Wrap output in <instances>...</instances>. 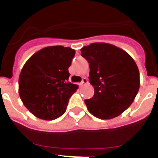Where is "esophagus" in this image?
Returning <instances> with one entry per match:
<instances>
[{
	"label": "esophagus",
	"instance_id": "1",
	"mask_svg": "<svg viewBox=\"0 0 158 158\" xmlns=\"http://www.w3.org/2000/svg\"><path fill=\"white\" fill-rule=\"evenodd\" d=\"M87 83H88V80H87V79H86L85 77H84L83 79H82L80 83H79V85H80L81 87H82V86H83L84 85H85V84H87Z\"/></svg>",
	"mask_w": 158,
	"mask_h": 158
}]
</instances>
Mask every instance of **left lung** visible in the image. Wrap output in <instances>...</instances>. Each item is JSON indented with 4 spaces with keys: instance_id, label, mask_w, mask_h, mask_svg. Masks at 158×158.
I'll use <instances>...</instances> for the list:
<instances>
[{
    "instance_id": "8db88e82",
    "label": "left lung",
    "mask_w": 158,
    "mask_h": 158,
    "mask_svg": "<svg viewBox=\"0 0 158 158\" xmlns=\"http://www.w3.org/2000/svg\"><path fill=\"white\" fill-rule=\"evenodd\" d=\"M89 63V81L94 96L85 100L89 111L101 119H110L126 111L140 87L136 63L122 49L94 43L81 50Z\"/></svg>"
}]
</instances>
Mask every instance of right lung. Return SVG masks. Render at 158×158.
<instances>
[{
  "instance_id": "right-lung-1",
  "label": "right lung",
  "mask_w": 158,
  "mask_h": 158,
  "mask_svg": "<svg viewBox=\"0 0 158 158\" xmlns=\"http://www.w3.org/2000/svg\"><path fill=\"white\" fill-rule=\"evenodd\" d=\"M75 51L53 46L34 54L23 65L19 77V94L27 109L44 120L65 113L69 98L78 86L68 81Z\"/></svg>"
}]
</instances>
